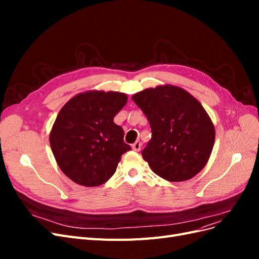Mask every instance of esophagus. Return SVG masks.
Returning a JSON list of instances; mask_svg holds the SVG:
<instances>
[{"label":"esophagus","instance_id":"34e87169","mask_svg":"<svg viewBox=\"0 0 259 259\" xmlns=\"http://www.w3.org/2000/svg\"><path fill=\"white\" fill-rule=\"evenodd\" d=\"M140 148H142V143H140V142H135L134 144L132 145V149L136 152H138L140 150Z\"/></svg>","mask_w":259,"mask_h":259}]
</instances>
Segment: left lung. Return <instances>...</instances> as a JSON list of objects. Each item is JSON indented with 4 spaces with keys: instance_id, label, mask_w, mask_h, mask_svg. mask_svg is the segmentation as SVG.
I'll return each mask as SVG.
<instances>
[{
    "instance_id": "left-lung-1",
    "label": "left lung",
    "mask_w": 259,
    "mask_h": 259,
    "mask_svg": "<svg viewBox=\"0 0 259 259\" xmlns=\"http://www.w3.org/2000/svg\"><path fill=\"white\" fill-rule=\"evenodd\" d=\"M150 123L152 137L142 154L169 183L185 182L204 168L215 143V127L190 93L165 84L132 96Z\"/></svg>"
}]
</instances>
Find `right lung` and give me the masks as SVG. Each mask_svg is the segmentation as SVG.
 <instances>
[{"mask_svg":"<svg viewBox=\"0 0 259 259\" xmlns=\"http://www.w3.org/2000/svg\"><path fill=\"white\" fill-rule=\"evenodd\" d=\"M126 101L124 93L88 91L61 108L50 144L59 168L75 184H105L115 173L122 154L131 150L123 140V128L113 122Z\"/></svg>","mask_w":259,"mask_h":259,"instance_id":"right-lung-1","label":"right lung"}]
</instances>
